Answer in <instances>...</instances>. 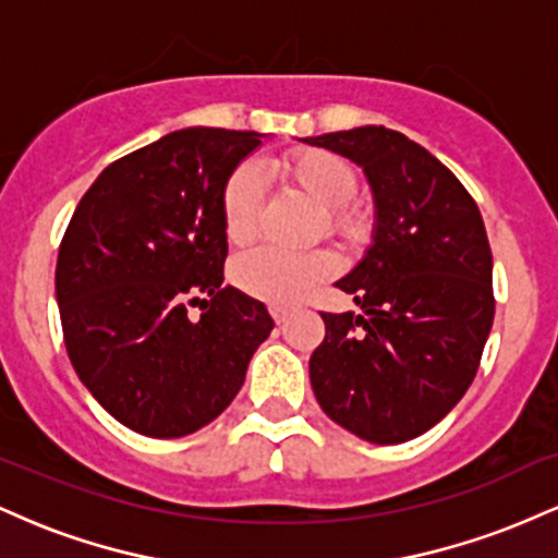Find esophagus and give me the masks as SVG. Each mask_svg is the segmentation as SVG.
<instances>
[{"mask_svg": "<svg viewBox=\"0 0 558 558\" xmlns=\"http://www.w3.org/2000/svg\"><path fill=\"white\" fill-rule=\"evenodd\" d=\"M270 315L275 317V323H286V317H288V310H286V306H280V304H272L270 306Z\"/></svg>", "mask_w": 558, "mask_h": 558, "instance_id": "34e87169", "label": "esophagus"}]
</instances>
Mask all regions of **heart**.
Masks as SVG:
<instances>
[{
    "label": "heart",
    "mask_w": 558,
    "mask_h": 558,
    "mask_svg": "<svg viewBox=\"0 0 558 558\" xmlns=\"http://www.w3.org/2000/svg\"><path fill=\"white\" fill-rule=\"evenodd\" d=\"M280 172L296 183L317 207L328 209V222L336 233L354 239L362 233V217L349 207L356 191L354 170L332 151L306 149L296 151L280 162ZM259 178L252 168H239L222 189V228L230 243H246L254 233V220L259 209ZM336 267L330 254L304 252L286 254L262 248L241 257L233 265V280L241 291L272 301L293 304L312 286L325 280Z\"/></svg>",
    "instance_id": "heart-1"
}]
</instances>
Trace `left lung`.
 Returning a JSON list of instances; mask_svg holds the SVG:
<instances>
[{
  "label": "left lung",
  "instance_id": "left-lung-1",
  "mask_svg": "<svg viewBox=\"0 0 558 558\" xmlns=\"http://www.w3.org/2000/svg\"><path fill=\"white\" fill-rule=\"evenodd\" d=\"M362 168L373 243L338 288L362 315L325 319L310 380L332 422L403 444L457 407L493 325V257L477 204L446 165L383 125L299 138Z\"/></svg>",
  "mask_w": 558,
  "mask_h": 558
}]
</instances>
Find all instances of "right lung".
I'll return each instance as SVG.
<instances>
[{
	"instance_id": "obj_1",
	"label": "right lung",
	"mask_w": 558,
	"mask_h": 558,
	"mask_svg": "<svg viewBox=\"0 0 558 558\" xmlns=\"http://www.w3.org/2000/svg\"><path fill=\"white\" fill-rule=\"evenodd\" d=\"M262 138L168 133L101 170L75 207L54 272L68 356L133 433L183 438L209 425L275 328L259 299L222 283V189Z\"/></svg>"
}]
</instances>
